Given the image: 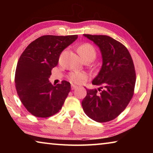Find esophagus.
Masks as SVG:
<instances>
[{
	"mask_svg": "<svg viewBox=\"0 0 153 153\" xmlns=\"http://www.w3.org/2000/svg\"><path fill=\"white\" fill-rule=\"evenodd\" d=\"M77 86H76V85H74V84H72L71 85V90H75Z\"/></svg>",
	"mask_w": 153,
	"mask_h": 153,
	"instance_id": "34e87169",
	"label": "esophagus"
}]
</instances>
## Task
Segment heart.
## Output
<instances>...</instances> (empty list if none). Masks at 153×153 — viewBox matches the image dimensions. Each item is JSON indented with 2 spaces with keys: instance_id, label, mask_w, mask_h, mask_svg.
I'll use <instances>...</instances> for the list:
<instances>
[{
  "instance_id": "1",
  "label": "heart",
  "mask_w": 153,
  "mask_h": 153,
  "mask_svg": "<svg viewBox=\"0 0 153 153\" xmlns=\"http://www.w3.org/2000/svg\"><path fill=\"white\" fill-rule=\"evenodd\" d=\"M77 52H78L79 56H81L82 59L90 57L93 60L96 56L95 49L93 47V46L90 45V44H84V45L79 46L77 48ZM68 77L71 82L77 84V83L81 82L83 79H84L86 76L82 72H72L69 75Z\"/></svg>"
}]
</instances>
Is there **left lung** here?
Here are the masks:
<instances>
[{
    "label": "left lung",
    "mask_w": 153,
    "mask_h": 153,
    "mask_svg": "<svg viewBox=\"0 0 153 153\" xmlns=\"http://www.w3.org/2000/svg\"><path fill=\"white\" fill-rule=\"evenodd\" d=\"M100 49L102 64L92 84L97 90L87 89L82 102L87 116L97 122L114 120L124 111L134 94L136 72L131 56L122 44L110 36L84 34Z\"/></svg>",
    "instance_id": "obj_1"
}]
</instances>
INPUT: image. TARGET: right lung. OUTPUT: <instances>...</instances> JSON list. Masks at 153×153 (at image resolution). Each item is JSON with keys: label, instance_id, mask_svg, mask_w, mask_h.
<instances>
[{"label": "right lung", "instance_id": "obj_1", "mask_svg": "<svg viewBox=\"0 0 153 153\" xmlns=\"http://www.w3.org/2000/svg\"><path fill=\"white\" fill-rule=\"evenodd\" d=\"M77 38V35L42 36L31 42L20 56L15 87L22 104L35 117H51L63 106L70 92V83L64 80L54 86L48 78L62 51Z\"/></svg>", "mask_w": 153, "mask_h": 153}]
</instances>
